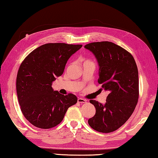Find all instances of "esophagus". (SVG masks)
Masks as SVG:
<instances>
[{
	"instance_id": "esophagus-1",
	"label": "esophagus",
	"mask_w": 158,
	"mask_h": 158,
	"mask_svg": "<svg viewBox=\"0 0 158 158\" xmlns=\"http://www.w3.org/2000/svg\"><path fill=\"white\" fill-rule=\"evenodd\" d=\"M86 101H87L86 99L81 98H78V99H77V102H79V103H86Z\"/></svg>"
}]
</instances>
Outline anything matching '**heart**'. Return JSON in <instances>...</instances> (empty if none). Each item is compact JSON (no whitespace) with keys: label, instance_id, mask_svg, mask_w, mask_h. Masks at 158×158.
<instances>
[{"label":"heart","instance_id":"1","mask_svg":"<svg viewBox=\"0 0 158 158\" xmlns=\"http://www.w3.org/2000/svg\"><path fill=\"white\" fill-rule=\"evenodd\" d=\"M85 62H86V61H85Z\"/></svg>","mask_w":158,"mask_h":158}]
</instances>
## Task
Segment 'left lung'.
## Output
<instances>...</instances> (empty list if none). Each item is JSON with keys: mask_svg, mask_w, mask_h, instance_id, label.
I'll return each mask as SVG.
<instances>
[{"mask_svg": "<svg viewBox=\"0 0 158 158\" xmlns=\"http://www.w3.org/2000/svg\"><path fill=\"white\" fill-rule=\"evenodd\" d=\"M84 48L96 57L99 66L98 81L109 92L105 104L90 101L96 114L88 123L97 131L110 133L122 127L136 106L139 72L136 62L131 53L112 42H94Z\"/></svg>", "mask_w": 158, "mask_h": 158, "instance_id": "obj_1", "label": "left lung"}]
</instances>
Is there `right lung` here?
Returning a JSON list of instances; mask_svg holds the SVG:
<instances>
[{
    "label": "right lung",
    "mask_w": 158,
    "mask_h": 158,
    "mask_svg": "<svg viewBox=\"0 0 158 158\" xmlns=\"http://www.w3.org/2000/svg\"><path fill=\"white\" fill-rule=\"evenodd\" d=\"M82 45L46 44L37 48L22 62L16 89L22 114L34 126L50 129L62 121L67 109L76 104L74 94L64 96L52 84L63 74L69 58Z\"/></svg>",
    "instance_id": "add662e5"
}]
</instances>
